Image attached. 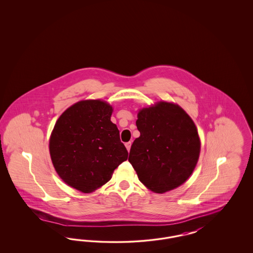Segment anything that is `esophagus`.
Segmentation results:
<instances>
[{
    "instance_id": "1",
    "label": "esophagus",
    "mask_w": 253,
    "mask_h": 253,
    "mask_svg": "<svg viewBox=\"0 0 253 253\" xmlns=\"http://www.w3.org/2000/svg\"><path fill=\"white\" fill-rule=\"evenodd\" d=\"M131 145H132L131 142H127V143H125V146H126V148H127V150H128V152H130V149H131Z\"/></svg>"
}]
</instances>
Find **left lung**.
Instances as JSON below:
<instances>
[{
  "mask_svg": "<svg viewBox=\"0 0 253 253\" xmlns=\"http://www.w3.org/2000/svg\"><path fill=\"white\" fill-rule=\"evenodd\" d=\"M140 136L130 150L129 162L140 182L163 193L182 185L196 166L200 140L189 115L178 105L159 102L139 111Z\"/></svg>",
  "mask_w": 253,
  "mask_h": 253,
  "instance_id": "8db88e82",
  "label": "left lung"
}]
</instances>
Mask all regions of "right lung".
<instances>
[{
	"label": "right lung",
	"instance_id": "add662e5",
	"mask_svg": "<svg viewBox=\"0 0 253 253\" xmlns=\"http://www.w3.org/2000/svg\"><path fill=\"white\" fill-rule=\"evenodd\" d=\"M113 108L100 100H84L67 109L55 124L49 151L60 178L88 193L106 184L128 158L120 131L111 121Z\"/></svg>",
	"mask_w": 253,
	"mask_h": 253
}]
</instances>
